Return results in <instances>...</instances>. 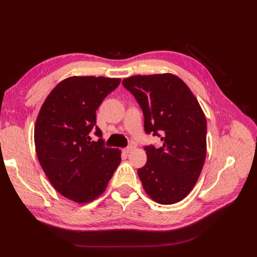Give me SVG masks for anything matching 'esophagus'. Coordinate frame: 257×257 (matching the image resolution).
I'll list each match as a JSON object with an SVG mask.
<instances>
[{"label":"esophagus","mask_w":257,"mask_h":257,"mask_svg":"<svg viewBox=\"0 0 257 257\" xmlns=\"http://www.w3.org/2000/svg\"><path fill=\"white\" fill-rule=\"evenodd\" d=\"M124 154H128L131 153L132 151H133V147H127V148H124V149L122 150Z\"/></svg>","instance_id":"obj_1"}]
</instances>
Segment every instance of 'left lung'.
I'll return each mask as SVG.
<instances>
[{"instance_id":"8db88e82","label":"left lung","mask_w":257,"mask_h":257,"mask_svg":"<svg viewBox=\"0 0 257 257\" xmlns=\"http://www.w3.org/2000/svg\"><path fill=\"white\" fill-rule=\"evenodd\" d=\"M145 116L147 134L159 136L161 148L145 147L146 165L137 170L146 193L162 205L189 195L203 169L207 121L195 95L173 74L136 75L123 79Z\"/></svg>"}]
</instances>
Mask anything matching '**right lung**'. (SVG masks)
I'll use <instances>...</instances> for the list:
<instances>
[{
	"label": "right lung",
	"mask_w": 257,
	"mask_h": 257,
	"mask_svg": "<svg viewBox=\"0 0 257 257\" xmlns=\"http://www.w3.org/2000/svg\"><path fill=\"white\" fill-rule=\"evenodd\" d=\"M120 78L73 76L59 82L38 112L34 143L40 164L61 195L87 204L105 192L121 162V151L91 141L97 108Z\"/></svg>",
	"instance_id": "add662e5"
}]
</instances>
